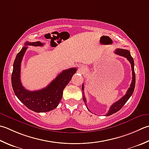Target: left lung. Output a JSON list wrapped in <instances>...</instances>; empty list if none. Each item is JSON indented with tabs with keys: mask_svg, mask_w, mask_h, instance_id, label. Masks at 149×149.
Returning a JSON list of instances; mask_svg holds the SVG:
<instances>
[{
	"mask_svg": "<svg viewBox=\"0 0 149 149\" xmlns=\"http://www.w3.org/2000/svg\"><path fill=\"white\" fill-rule=\"evenodd\" d=\"M115 54L118 55H120V56H123L124 57H126L127 60L130 62V65H131V68H132V83H131V84H130L129 88L127 90L126 94H125L123 97H122L120 100H118V101H116V103H113L112 105L110 107L109 112H108V113H107L106 116H109L110 115L113 114V113L118 112L119 110L124 106V104L127 103V101L129 100V99L130 97V96L132 95L134 90V88H135L136 75H135V72H134V59L132 57V56H131L130 52L129 50H127V49L118 48L116 49ZM82 90H83V99L84 103H85L86 106L87 107L86 103V100L85 97H84V92H83L84 91V84H83L82 85ZM87 109L89 110L88 107H87Z\"/></svg>",
	"mask_w": 149,
	"mask_h": 149,
	"instance_id": "obj_1",
	"label": "left lung"
}]
</instances>
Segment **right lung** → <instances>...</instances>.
Returning <instances> with one entry per match:
<instances>
[{
  "mask_svg": "<svg viewBox=\"0 0 149 149\" xmlns=\"http://www.w3.org/2000/svg\"><path fill=\"white\" fill-rule=\"evenodd\" d=\"M24 45L17 54L13 63L11 84L14 93L17 98L32 111L49 112L55 109L59 104L63 97V90L76 72L77 68H71L63 70L45 88L36 91L26 90L22 85L20 81V65L23 56L28 48L27 46H43V44L40 41L26 42Z\"/></svg>",
  "mask_w": 149,
  "mask_h": 149,
  "instance_id": "obj_1",
  "label": "right lung"
}]
</instances>
